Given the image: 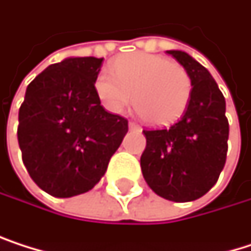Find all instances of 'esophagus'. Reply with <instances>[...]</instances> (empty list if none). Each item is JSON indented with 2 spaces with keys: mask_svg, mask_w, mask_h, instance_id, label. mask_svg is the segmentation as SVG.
I'll return each mask as SVG.
<instances>
[{
  "mask_svg": "<svg viewBox=\"0 0 251 251\" xmlns=\"http://www.w3.org/2000/svg\"><path fill=\"white\" fill-rule=\"evenodd\" d=\"M128 128H130V130H136V131H140V126H137L136 123H128Z\"/></svg>",
  "mask_w": 251,
  "mask_h": 251,
  "instance_id": "1",
  "label": "esophagus"
}]
</instances>
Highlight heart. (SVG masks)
<instances>
[{
    "mask_svg": "<svg viewBox=\"0 0 251 251\" xmlns=\"http://www.w3.org/2000/svg\"><path fill=\"white\" fill-rule=\"evenodd\" d=\"M95 90L102 105L120 114L134 100L151 124L167 126L182 117L192 95L188 71L164 56L131 53L99 72Z\"/></svg>",
    "mask_w": 251,
    "mask_h": 251,
    "instance_id": "heart-1",
    "label": "heart"
}]
</instances>
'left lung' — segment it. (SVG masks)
Here are the masks:
<instances>
[{"mask_svg": "<svg viewBox=\"0 0 251 251\" xmlns=\"http://www.w3.org/2000/svg\"><path fill=\"white\" fill-rule=\"evenodd\" d=\"M167 53L188 71L192 95L176 124L143 130L146 148L140 167L156 195L186 202L201 198L217 182L226 161L229 124L225 98L210 72L185 51Z\"/></svg>", "mask_w": 251, "mask_h": 251, "instance_id": "1", "label": "left lung"}]
</instances>
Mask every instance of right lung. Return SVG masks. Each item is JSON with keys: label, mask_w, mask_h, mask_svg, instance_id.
I'll return each instance as SVG.
<instances>
[{"label": "right lung", "mask_w": 251, "mask_h": 251, "mask_svg": "<svg viewBox=\"0 0 251 251\" xmlns=\"http://www.w3.org/2000/svg\"><path fill=\"white\" fill-rule=\"evenodd\" d=\"M102 62L68 57L26 88L17 127L22 160L32 180L53 197L95 188L128 131V121L105 111L98 98Z\"/></svg>", "instance_id": "right-lung-1"}]
</instances>
